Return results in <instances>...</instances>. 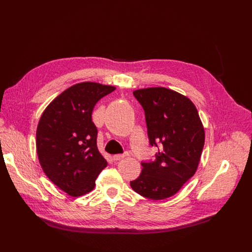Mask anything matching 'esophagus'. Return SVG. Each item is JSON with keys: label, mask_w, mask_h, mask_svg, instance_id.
Returning a JSON list of instances; mask_svg holds the SVG:
<instances>
[{"label": "esophagus", "mask_w": 252, "mask_h": 252, "mask_svg": "<svg viewBox=\"0 0 252 252\" xmlns=\"http://www.w3.org/2000/svg\"><path fill=\"white\" fill-rule=\"evenodd\" d=\"M125 154H116V155H113V160H121L123 159V158H125Z\"/></svg>", "instance_id": "obj_1"}]
</instances>
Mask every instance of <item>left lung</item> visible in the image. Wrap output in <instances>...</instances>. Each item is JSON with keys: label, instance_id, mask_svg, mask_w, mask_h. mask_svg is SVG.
I'll use <instances>...</instances> for the list:
<instances>
[{"label": "left lung", "instance_id": "left-lung-1", "mask_svg": "<svg viewBox=\"0 0 252 252\" xmlns=\"http://www.w3.org/2000/svg\"><path fill=\"white\" fill-rule=\"evenodd\" d=\"M142 105L151 146L161 144L155 160L141 162L142 173L130 187L153 200L175 195L196 173L204 146V127L193 102L162 87L134 91Z\"/></svg>", "mask_w": 252, "mask_h": 252}]
</instances>
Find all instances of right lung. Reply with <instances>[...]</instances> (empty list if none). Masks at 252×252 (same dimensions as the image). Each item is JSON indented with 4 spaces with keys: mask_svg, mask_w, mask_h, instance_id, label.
I'll use <instances>...</instances> for the list:
<instances>
[{
    "mask_svg": "<svg viewBox=\"0 0 252 252\" xmlns=\"http://www.w3.org/2000/svg\"><path fill=\"white\" fill-rule=\"evenodd\" d=\"M112 86L76 84L53 100L36 128V152L46 176L68 195L91 192L107 161L97 147L98 129L92 122L96 103Z\"/></svg>",
    "mask_w": 252,
    "mask_h": 252,
    "instance_id": "obj_1",
    "label": "right lung"
}]
</instances>
